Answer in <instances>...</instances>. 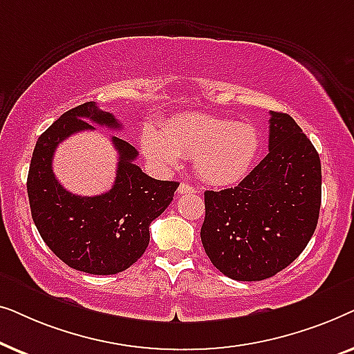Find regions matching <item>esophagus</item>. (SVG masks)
Returning <instances> with one entry per match:
<instances>
[{
	"mask_svg": "<svg viewBox=\"0 0 354 354\" xmlns=\"http://www.w3.org/2000/svg\"><path fill=\"white\" fill-rule=\"evenodd\" d=\"M178 193H180V195H187V193H195L196 192V188L192 185V183H188V182H182L180 185H178V190H177Z\"/></svg>",
	"mask_w": 354,
	"mask_h": 354,
	"instance_id": "34e87169",
	"label": "esophagus"
}]
</instances>
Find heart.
<instances>
[{"label":"heart","mask_w":354,"mask_h":354,"mask_svg":"<svg viewBox=\"0 0 354 354\" xmlns=\"http://www.w3.org/2000/svg\"><path fill=\"white\" fill-rule=\"evenodd\" d=\"M145 156L164 172L193 158L196 176L207 185L227 187L248 176L258 159L261 138L250 124L207 114L178 115L159 132L148 125L142 133Z\"/></svg>","instance_id":"obj_1"}]
</instances>
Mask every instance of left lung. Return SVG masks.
<instances>
[{
  "label": "left lung",
  "mask_w": 354,
  "mask_h": 354,
  "mask_svg": "<svg viewBox=\"0 0 354 354\" xmlns=\"http://www.w3.org/2000/svg\"><path fill=\"white\" fill-rule=\"evenodd\" d=\"M321 187V159L311 140L288 114L270 111L268 156L236 187L205 192L207 258L234 280L272 277L311 240Z\"/></svg>",
  "instance_id": "obj_1"
}]
</instances>
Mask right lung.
Masks as SVG:
<instances>
[{
  "instance_id": "obj_1",
  "label": "right lung",
  "mask_w": 354,
  "mask_h": 354,
  "mask_svg": "<svg viewBox=\"0 0 354 354\" xmlns=\"http://www.w3.org/2000/svg\"><path fill=\"white\" fill-rule=\"evenodd\" d=\"M120 129L95 101L72 108L50 125L33 149L27 177L32 219L53 253L69 268L93 275L122 272L137 263L149 243V224L171 205L178 182L156 180L133 161L138 151L113 137L119 154L114 185L96 196L67 192L53 174V154L69 135L93 130L88 122Z\"/></svg>"
}]
</instances>
